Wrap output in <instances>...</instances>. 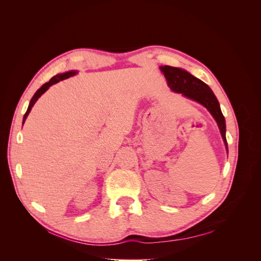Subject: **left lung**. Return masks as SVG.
Listing matches in <instances>:
<instances>
[{"label":"left lung","mask_w":261,"mask_h":261,"mask_svg":"<svg viewBox=\"0 0 261 261\" xmlns=\"http://www.w3.org/2000/svg\"><path fill=\"white\" fill-rule=\"evenodd\" d=\"M159 68L163 73L165 80L168 82V86L172 91L181 93L184 97L198 102V103L208 110L219 126L221 136L223 138L227 151V143L225 137V118L222 112H221L219 101L210 87L202 81L198 80L197 77L193 76L191 73H188L185 69L168 65L160 66Z\"/></svg>","instance_id":"obj_1"}]
</instances>
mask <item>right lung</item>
<instances>
[{
  "label": "right lung",
  "instance_id": "1",
  "mask_svg": "<svg viewBox=\"0 0 261 261\" xmlns=\"http://www.w3.org/2000/svg\"><path fill=\"white\" fill-rule=\"evenodd\" d=\"M77 73H78L77 70H68V72L62 73V74H58V75L53 76L48 83H45L44 85H42V86L40 87V88H39V89L36 91V93L34 94V97L31 98V100H30V102H29V106H28L27 111H26V113H25V115H23V118H22V125H23V123H25L27 116L29 115V113H30V111H31V108H33V107L35 106L37 100H38L39 98H40V97L42 96V94H43L46 90H48L52 85L57 84V83H59V82H61V81H64V80H66V78L72 77V76L76 75Z\"/></svg>",
  "mask_w": 261,
  "mask_h": 261
}]
</instances>
